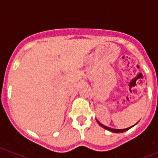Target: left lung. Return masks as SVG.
I'll return each instance as SVG.
<instances>
[{"instance_id": "left-lung-1", "label": "left lung", "mask_w": 158, "mask_h": 158, "mask_svg": "<svg viewBox=\"0 0 158 158\" xmlns=\"http://www.w3.org/2000/svg\"><path fill=\"white\" fill-rule=\"evenodd\" d=\"M96 121H97V122H98V125H100V126H102V127L103 128L106 129V130L109 131L113 132V133H122V132H125V131H126L129 130V129L131 128L132 127H134V126H135V125H136L137 124H138V122H137L136 124H135V125H132V126L129 127V128H124V129H115V128H109V127H107V126H106V125H102V124L100 123V122H98V121L97 120V119H96Z\"/></svg>"}]
</instances>
